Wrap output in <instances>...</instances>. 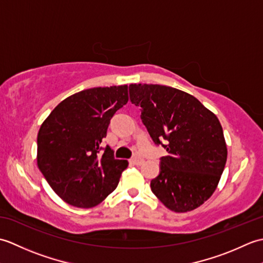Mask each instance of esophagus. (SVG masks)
Listing matches in <instances>:
<instances>
[{
  "label": "esophagus",
  "instance_id": "1",
  "mask_svg": "<svg viewBox=\"0 0 263 263\" xmlns=\"http://www.w3.org/2000/svg\"><path fill=\"white\" fill-rule=\"evenodd\" d=\"M130 163L133 165H141L143 163V159L140 157H133L130 159Z\"/></svg>",
  "mask_w": 263,
  "mask_h": 263
}]
</instances>
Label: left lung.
Masks as SVG:
<instances>
[{
    "instance_id": "obj_1",
    "label": "left lung",
    "mask_w": 263,
    "mask_h": 263,
    "mask_svg": "<svg viewBox=\"0 0 263 263\" xmlns=\"http://www.w3.org/2000/svg\"><path fill=\"white\" fill-rule=\"evenodd\" d=\"M128 92L131 103L141 107L153 141L167 152L158 176L150 182L153 193L175 212L198 208L215 192L225 168L227 148L219 120L192 95L175 88L135 83Z\"/></svg>"
}]
</instances>
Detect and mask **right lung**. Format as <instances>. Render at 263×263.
<instances>
[{
    "label": "right lung",
    "instance_id": "right-lung-1",
    "mask_svg": "<svg viewBox=\"0 0 263 263\" xmlns=\"http://www.w3.org/2000/svg\"><path fill=\"white\" fill-rule=\"evenodd\" d=\"M127 100V86L86 89L61 102L39 128L38 168L66 203L91 208L116 189L128 163L100 143Z\"/></svg>",
    "mask_w": 263,
    "mask_h": 263
}]
</instances>
